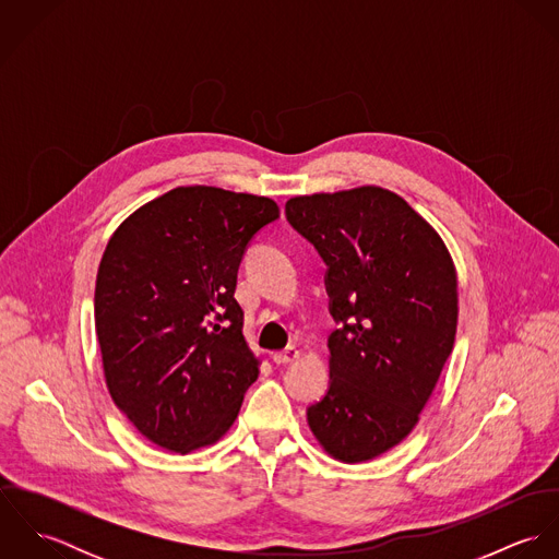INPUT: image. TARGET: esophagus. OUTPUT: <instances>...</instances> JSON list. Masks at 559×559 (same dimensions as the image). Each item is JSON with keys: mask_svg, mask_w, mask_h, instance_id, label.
Segmentation results:
<instances>
[{"mask_svg": "<svg viewBox=\"0 0 559 559\" xmlns=\"http://www.w3.org/2000/svg\"><path fill=\"white\" fill-rule=\"evenodd\" d=\"M299 355H301V350H299L297 346H288V348H284V350H280V353H273V361H275L277 366H286V364L297 361Z\"/></svg>", "mask_w": 559, "mask_h": 559, "instance_id": "34e87169", "label": "esophagus"}]
</instances>
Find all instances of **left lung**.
<instances>
[{
    "mask_svg": "<svg viewBox=\"0 0 559 559\" xmlns=\"http://www.w3.org/2000/svg\"><path fill=\"white\" fill-rule=\"evenodd\" d=\"M288 222L326 262L329 390L308 408L320 448L372 461L419 421L454 348L459 277L448 245L399 193L364 185L295 195Z\"/></svg>",
    "mask_w": 559,
    "mask_h": 559,
    "instance_id": "left-lung-1",
    "label": "left lung"
}]
</instances>
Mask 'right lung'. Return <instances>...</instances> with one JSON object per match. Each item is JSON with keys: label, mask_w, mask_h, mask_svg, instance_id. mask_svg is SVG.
Returning <instances> with one entry per match:
<instances>
[{"label": "right lung", "mask_w": 559, "mask_h": 559, "mask_svg": "<svg viewBox=\"0 0 559 559\" xmlns=\"http://www.w3.org/2000/svg\"><path fill=\"white\" fill-rule=\"evenodd\" d=\"M277 217L264 195L176 187L133 211L103 251L94 326L105 383L163 450L217 443L258 379L235 290L247 242Z\"/></svg>", "instance_id": "obj_1"}]
</instances>
